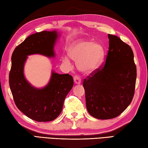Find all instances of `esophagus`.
I'll list each match as a JSON object with an SVG mask.
<instances>
[{
    "label": "esophagus",
    "instance_id": "34e87169",
    "mask_svg": "<svg viewBox=\"0 0 148 148\" xmlns=\"http://www.w3.org/2000/svg\"><path fill=\"white\" fill-rule=\"evenodd\" d=\"M74 82L76 84H80L81 83V79L78 75H75L74 77Z\"/></svg>",
    "mask_w": 148,
    "mask_h": 148
}]
</instances>
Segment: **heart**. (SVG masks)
I'll return each mask as SVG.
<instances>
[{
  "mask_svg": "<svg viewBox=\"0 0 148 148\" xmlns=\"http://www.w3.org/2000/svg\"><path fill=\"white\" fill-rule=\"evenodd\" d=\"M68 55L77 62V68L80 71L90 74L102 64L104 58V49L101 45L93 41L80 40L69 48ZM63 60L69 63L68 57H64Z\"/></svg>",
  "mask_w": 148,
  "mask_h": 148,
  "instance_id": "obj_1",
  "label": "heart"
}]
</instances>
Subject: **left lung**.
<instances>
[{
	"label": "left lung",
	"mask_w": 148,
	"mask_h": 148,
	"mask_svg": "<svg viewBox=\"0 0 148 148\" xmlns=\"http://www.w3.org/2000/svg\"><path fill=\"white\" fill-rule=\"evenodd\" d=\"M108 38L104 65L83 82L88 113L102 120L116 117L131 104L136 78L132 48L115 35L108 34Z\"/></svg>",
	"instance_id": "8db88e82"
}]
</instances>
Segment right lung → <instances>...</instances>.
Wrapping results in <instances>:
<instances>
[{"label": "right lung", "instance_id": "add662e5", "mask_svg": "<svg viewBox=\"0 0 148 148\" xmlns=\"http://www.w3.org/2000/svg\"><path fill=\"white\" fill-rule=\"evenodd\" d=\"M57 37L56 31H43L31 35L16 47L12 56L9 84L15 105L27 117L37 122L52 121L58 117L66 97L73 86L71 75L54 71L49 83L41 89L33 87L24 77V66L27 55L54 57Z\"/></svg>", "mask_w": 148, "mask_h": 148}]
</instances>
